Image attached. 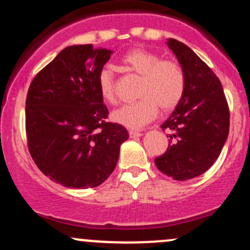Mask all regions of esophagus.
I'll list each match as a JSON object with an SVG mask.
<instances>
[{
	"label": "esophagus",
	"instance_id": "34e87169",
	"mask_svg": "<svg viewBox=\"0 0 250 250\" xmlns=\"http://www.w3.org/2000/svg\"><path fill=\"white\" fill-rule=\"evenodd\" d=\"M129 136H130L131 139H133V137H140V136H142V133H141V131L130 130V131H129Z\"/></svg>",
	"mask_w": 250,
	"mask_h": 250
}]
</instances>
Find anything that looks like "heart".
Segmentation results:
<instances>
[{"instance_id":"obj_1","label":"heart","mask_w":250,"mask_h":250,"mask_svg":"<svg viewBox=\"0 0 250 250\" xmlns=\"http://www.w3.org/2000/svg\"><path fill=\"white\" fill-rule=\"evenodd\" d=\"M123 67L130 73L141 76L137 101L123 104L113 111L111 119L123 127L140 129L161 111H170L179 104L185 95L186 75L175 60H161L154 51L135 48L125 54L121 60ZM97 89L105 102L115 103L114 74L103 68L97 75Z\"/></svg>"}]
</instances>
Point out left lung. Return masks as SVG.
I'll use <instances>...</instances> for the list:
<instances>
[{"label":"left lung","instance_id":"8db88e82","mask_svg":"<svg viewBox=\"0 0 250 250\" xmlns=\"http://www.w3.org/2000/svg\"><path fill=\"white\" fill-rule=\"evenodd\" d=\"M167 44L185 71L186 90L162 123L170 140L155 165L174 180L186 181L200 176L217 160L229 134V109L213 70L185 43L168 39Z\"/></svg>","mask_w":250,"mask_h":250}]
</instances>
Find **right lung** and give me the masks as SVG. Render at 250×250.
I'll use <instances>...</instances> for the list:
<instances>
[{
	"instance_id": "obj_1",
	"label": "right lung",
	"mask_w": 250,
	"mask_h": 250,
	"mask_svg": "<svg viewBox=\"0 0 250 250\" xmlns=\"http://www.w3.org/2000/svg\"><path fill=\"white\" fill-rule=\"evenodd\" d=\"M113 51L69 45L30 83L25 100L28 148L45 176L63 187L85 189L110 176L129 135L105 122L108 109L97 75Z\"/></svg>"
}]
</instances>
